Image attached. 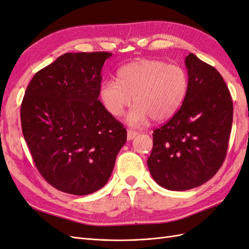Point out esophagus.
<instances>
[{
    "instance_id": "1",
    "label": "esophagus",
    "mask_w": 249,
    "mask_h": 249,
    "mask_svg": "<svg viewBox=\"0 0 249 249\" xmlns=\"http://www.w3.org/2000/svg\"><path fill=\"white\" fill-rule=\"evenodd\" d=\"M137 134L138 133L136 131H134L132 129H129V130L126 131V138H127V140H132L134 137L137 135Z\"/></svg>"
}]
</instances>
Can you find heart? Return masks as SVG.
<instances>
[{"label": "heart", "instance_id": "b5f03b06", "mask_svg": "<svg viewBox=\"0 0 249 249\" xmlns=\"http://www.w3.org/2000/svg\"><path fill=\"white\" fill-rule=\"evenodd\" d=\"M189 85L183 67L157 59H140L120 68L117 82H103L99 94L107 111L115 117L123 115L133 99L135 105L126 120L130 124L141 125L149 117L161 122L173 116L183 104Z\"/></svg>", "mask_w": 249, "mask_h": 249}]
</instances>
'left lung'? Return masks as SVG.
Masks as SVG:
<instances>
[{"label":"left lung","mask_w":249,"mask_h":249,"mask_svg":"<svg viewBox=\"0 0 249 249\" xmlns=\"http://www.w3.org/2000/svg\"><path fill=\"white\" fill-rule=\"evenodd\" d=\"M189 91L182 106L153 133L147 166L170 191H186L213 178L226 157L232 124L231 92L220 73L190 53Z\"/></svg>","instance_id":"obj_1"}]
</instances>
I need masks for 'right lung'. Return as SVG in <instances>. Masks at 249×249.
Returning a JSON list of instances; mask_svg holds the SVG:
<instances>
[{
	"label": "right lung",
	"instance_id": "add662e5",
	"mask_svg": "<svg viewBox=\"0 0 249 249\" xmlns=\"http://www.w3.org/2000/svg\"><path fill=\"white\" fill-rule=\"evenodd\" d=\"M110 52L65 53L36 73L21 105L23 135L36 169L56 190L84 196L108 182L126 141L98 99Z\"/></svg>",
	"mask_w": 249,
	"mask_h": 249
}]
</instances>
